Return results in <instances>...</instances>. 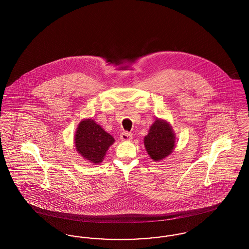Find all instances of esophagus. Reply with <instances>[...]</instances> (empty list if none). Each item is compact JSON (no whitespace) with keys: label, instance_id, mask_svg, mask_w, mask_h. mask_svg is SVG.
Instances as JSON below:
<instances>
[{"label":"esophagus","instance_id":"esophagus-1","mask_svg":"<svg viewBox=\"0 0 249 249\" xmlns=\"http://www.w3.org/2000/svg\"><path fill=\"white\" fill-rule=\"evenodd\" d=\"M120 139H121L122 141H125V142L130 141V140L132 139V134L130 133V132H128V131H123V132H121V134H120Z\"/></svg>","mask_w":249,"mask_h":249}]
</instances>
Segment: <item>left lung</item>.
Returning a JSON list of instances; mask_svg holds the SVG:
<instances>
[{"label": "left lung", "mask_w": 249, "mask_h": 249, "mask_svg": "<svg viewBox=\"0 0 249 249\" xmlns=\"http://www.w3.org/2000/svg\"><path fill=\"white\" fill-rule=\"evenodd\" d=\"M144 147L154 161L171 154L176 145V135L172 126L163 119H156L143 139Z\"/></svg>", "instance_id": "obj_1"}]
</instances>
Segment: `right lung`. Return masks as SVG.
Returning <instances> with one entry per match:
<instances>
[{"instance_id": "obj_1", "label": "right lung", "mask_w": 249, "mask_h": 249, "mask_svg": "<svg viewBox=\"0 0 249 249\" xmlns=\"http://www.w3.org/2000/svg\"><path fill=\"white\" fill-rule=\"evenodd\" d=\"M114 142L113 136L91 119H83L74 135L76 151L94 164L103 161L109 146Z\"/></svg>"}]
</instances>
